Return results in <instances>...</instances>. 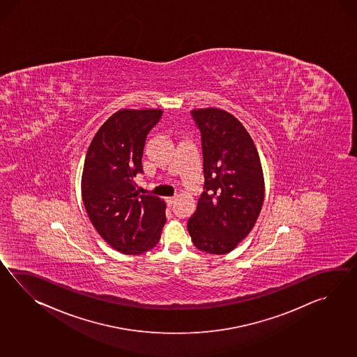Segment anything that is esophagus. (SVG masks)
<instances>
[{"label":"esophagus","mask_w":357,"mask_h":357,"mask_svg":"<svg viewBox=\"0 0 357 357\" xmlns=\"http://www.w3.org/2000/svg\"><path fill=\"white\" fill-rule=\"evenodd\" d=\"M165 201H167V204L169 206H172V205L175 202V197H167Z\"/></svg>","instance_id":"obj_1"}]
</instances>
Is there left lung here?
<instances>
[{
    "label": "left lung",
    "instance_id": "left-lung-1",
    "mask_svg": "<svg viewBox=\"0 0 357 357\" xmlns=\"http://www.w3.org/2000/svg\"><path fill=\"white\" fill-rule=\"evenodd\" d=\"M190 115L201 133L205 184L187 229L198 250L228 254L261 211V162L252 138L231 114L201 109Z\"/></svg>",
    "mask_w": 357,
    "mask_h": 357
}]
</instances>
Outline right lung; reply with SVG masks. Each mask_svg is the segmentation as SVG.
<instances>
[{
    "label": "right lung",
    "instance_id": "add662e5",
    "mask_svg": "<svg viewBox=\"0 0 357 357\" xmlns=\"http://www.w3.org/2000/svg\"><path fill=\"white\" fill-rule=\"evenodd\" d=\"M161 110H120L105 121L88 147L82 197L98 234L121 254L138 255L158 245L167 222L165 202L139 195L146 138Z\"/></svg>",
    "mask_w": 357,
    "mask_h": 357
}]
</instances>
